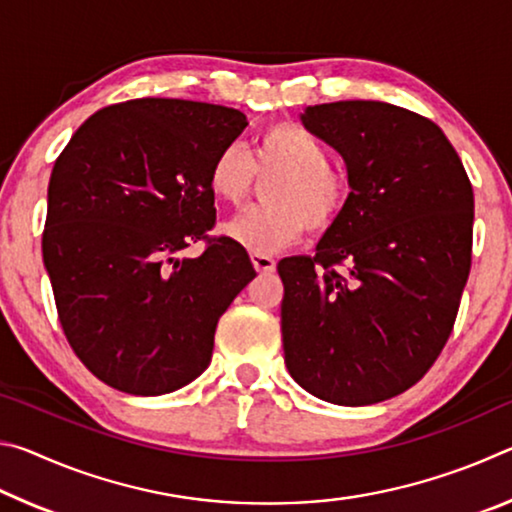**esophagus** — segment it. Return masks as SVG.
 Wrapping results in <instances>:
<instances>
[{"mask_svg":"<svg viewBox=\"0 0 512 512\" xmlns=\"http://www.w3.org/2000/svg\"><path fill=\"white\" fill-rule=\"evenodd\" d=\"M250 259H253V266H255L257 273H273L275 271V259L271 255L253 253V255H250Z\"/></svg>","mask_w":512,"mask_h":512,"instance_id":"1","label":"esophagus"}]
</instances>
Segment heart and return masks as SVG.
<instances>
[{
  "instance_id": "b5f03b06",
  "label": "heart",
  "mask_w": 512,
  "mask_h": 512,
  "mask_svg": "<svg viewBox=\"0 0 512 512\" xmlns=\"http://www.w3.org/2000/svg\"><path fill=\"white\" fill-rule=\"evenodd\" d=\"M253 169L259 176L277 173L268 183V205L241 212L223 232L248 253L271 255L296 244L302 232H323L348 203V185L329 169V151L314 133L293 121H280L259 135L255 158L239 146L223 149L210 169V189L219 201L239 205L250 192Z\"/></svg>"
}]
</instances>
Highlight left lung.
I'll return each mask as SVG.
<instances>
[{
  "label": "left lung",
  "mask_w": 512,
  "mask_h": 512,
  "mask_svg": "<svg viewBox=\"0 0 512 512\" xmlns=\"http://www.w3.org/2000/svg\"><path fill=\"white\" fill-rule=\"evenodd\" d=\"M348 169V203L316 255L284 257L282 343L318 400L384 402L424 377L470 275L474 192L440 126L384 101L300 112Z\"/></svg>",
  "instance_id": "obj_1"
}]
</instances>
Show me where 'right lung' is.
Masks as SVG:
<instances>
[{
	"label": "right lung",
	"instance_id": "right-lung-1",
	"mask_svg": "<svg viewBox=\"0 0 512 512\" xmlns=\"http://www.w3.org/2000/svg\"><path fill=\"white\" fill-rule=\"evenodd\" d=\"M248 126L235 108L135 99L85 119L47 189L42 259L85 368L128 395H164L210 366L216 323L257 275L212 230L210 169Z\"/></svg>",
	"mask_w": 512,
	"mask_h": 512
}]
</instances>
